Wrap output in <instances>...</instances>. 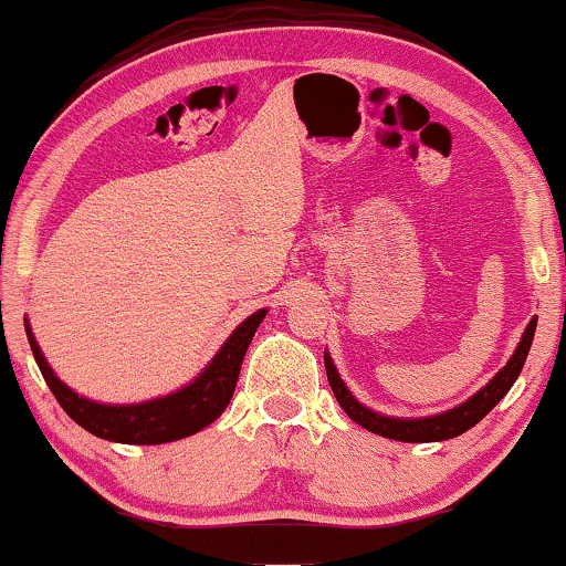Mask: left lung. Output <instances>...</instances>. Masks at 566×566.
I'll use <instances>...</instances> for the list:
<instances>
[{"instance_id":"8db88e82","label":"left lung","mask_w":566,"mask_h":566,"mask_svg":"<svg viewBox=\"0 0 566 566\" xmlns=\"http://www.w3.org/2000/svg\"><path fill=\"white\" fill-rule=\"evenodd\" d=\"M536 321L538 317L533 315L531 323L525 325V331L518 340V346H515L513 356L507 359L503 369H500L495 377L488 381V385H484L482 389H476L469 400L457 405V408L436 412V416L395 418V416H385V412L366 408L364 402L356 400L352 389L346 387V381L340 379V374L336 369V364H333L328 352H325V356H323L325 371H328L331 389H333V395H336L340 408L346 410V416L352 418L354 423H359L361 428H366V431L385 436V439H392V441H405V443H428V441L457 439V436H461L472 426L480 423V420L488 416V412L507 395V389L513 387V381L518 379V374L525 364V356H528V352H531L533 333H536Z\"/></svg>"}]
</instances>
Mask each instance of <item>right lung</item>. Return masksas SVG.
Here are the masks:
<instances>
[{
	"instance_id": "obj_1",
	"label": "right lung",
	"mask_w": 566,
	"mask_h": 566,
	"mask_svg": "<svg viewBox=\"0 0 566 566\" xmlns=\"http://www.w3.org/2000/svg\"><path fill=\"white\" fill-rule=\"evenodd\" d=\"M269 310L261 307L256 313L245 317L238 328L230 333L226 344L218 348L210 364L189 381V385L174 389L169 395L154 397L146 402H130V405H113V402H97L90 397L78 395L71 389L66 381L59 379V374L51 369V364L38 346L33 336V328L25 321L28 340L33 348V356L45 385L51 387L55 400L61 408L69 412L71 420H76L84 431L105 441L115 443H135V446H154V443H169L187 439L202 431L222 416L228 408L230 397L235 392L238 374H241L243 356L249 352V344L253 333L264 321Z\"/></svg>"
}]
</instances>
